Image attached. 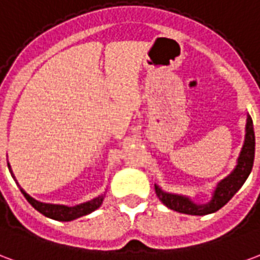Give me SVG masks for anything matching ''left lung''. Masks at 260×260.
Returning <instances> with one entry per match:
<instances>
[{
	"label": "left lung",
	"mask_w": 260,
	"mask_h": 260,
	"mask_svg": "<svg viewBox=\"0 0 260 260\" xmlns=\"http://www.w3.org/2000/svg\"><path fill=\"white\" fill-rule=\"evenodd\" d=\"M253 158H255V132H253L252 118L251 115H248L247 125H245V140H244L241 153L238 155L237 165L233 169L232 174L219 182L209 203L199 205L193 203L189 197L165 193L157 184H155V193L161 200V203L176 212L187 213V215H208V213L216 212L241 189V186L252 171Z\"/></svg>",
	"instance_id": "obj_1"
}]
</instances>
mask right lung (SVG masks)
<instances>
[{"label":"right lung","instance_id":"add662e5","mask_svg":"<svg viewBox=\"0 0 260 260\" xmlns=\"http://www.w3.org/2000/svg\"><path fill=\"white\" fill-rule=\"evenodd\" d=\"M8 168H9V172L12 175V178L15 179V182L19 186V189L23 193V196L26 197L28 203L31 204L32 208L37 209L38 212L42 213L44 216L47 218L55 219V220H60V222H70V220H74L77 218H81V216H85L88 213L93 212L95 209H98L103 203V199L105 196L102 194L99 197L91 200V201H86V203H82L80 205H76V207H67V205H60V204H47V203H41V201H37L34 200L32 197H30L24 190L20 187V184L17 183L16 178L13 175L12 169H11V165L8 162Z\"/></svg>","mask_w":260,"mask_h":260}]
</instances>
